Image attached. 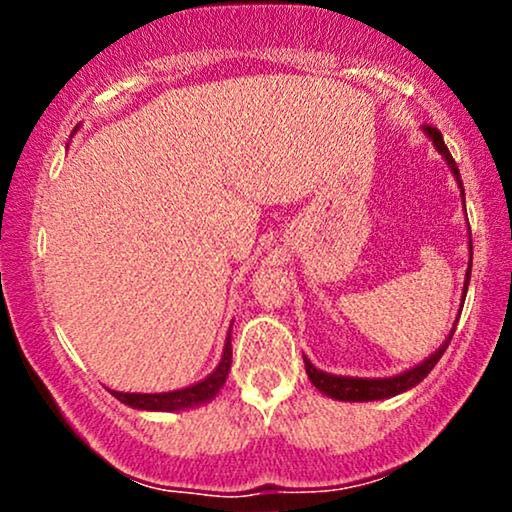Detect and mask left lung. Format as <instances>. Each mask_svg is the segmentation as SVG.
I'll return each instance as SVG.
<instances>
[{
    "mask_svg": "<svg viewBox=\"0 0 512 512\" xmlns=\"http://www.w3.org/2000/svg\"><path fill=\"white\" fill-rule=\"evenodd\" d=\"M426 134L433 139V144H436V149L440 154L445 156V161H448V166L452 173H455L457 182H460L462 187V178H460V170H457V163L452 154L448 151V146L443 142V134L438 132V127L433 125H426ZM464 195V192H462ZM472 238V236H469ZM469 245H472V240H469ZM469 274H472V260H469V269H467V281H464V291H467V284H469ZM452 339V332L450 337L445 339V344L440 346L433 356H428L421 366L407 370V373L402 375H395V378H385V380H361V378H342V375H330V373H322V370H317L313 363L308 361V358H303L305 361V373H308L310 383H313L317 390L325 392V395H330L334 399H342V402H370V399H385V397H395L399 392L409 390V387L419 385L421 380L426 378L428 373H431L433 366L440 361V356L445 354V349H448Z\"/></svg>",
    "mask_w": 512,
    "mask_h": 512,
    "instance_id": "left-lung-1",
    "label": "left lung"
}]
</instances>
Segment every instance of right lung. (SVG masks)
Masks as SVG:
<instances>
[{
  "label": "right lung",
  "mask_w": 512,
  "mask_h": 512,
  "mask_svg": "<svg viewBox=\"0 0 512 512\" xmlns=\"http://www.w3.org/2000/svg\"><path fill=\"white\" fill-rule=\"evenodd\" d=\"M231 334H228L226 346H223V358L219 368L209 375L202 383L185 387V390L175 392H158V395H137V392H113V397L120 399L122 404H129L134 409H149V411H180L187 407H197V404L209 402L216 392L221 390V385L226 383L228 368H231Z\"/></svg>",
  "instance_id": "add662e5"
}]
</instances>
